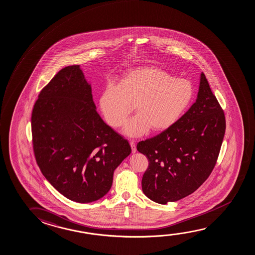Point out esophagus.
<instances>
[{
	"instance_id": "34e87169",
	"label": "esophagus",
	"mask_w": 255,
	"mask_h": 255,
	"mask_svg": "<svg viewBox=\"0 0 255 255\" xmlns=\"http://www.w3.org/2000/svg\"><path fill=\"white\" fill-rule=\"evenodd\" d=\"M129 144H130V147H131L132 152L135 153V152L137 151V148H136V144H135V142H134L133 140L129 141Z\"/></svg>"
}]
</instances>
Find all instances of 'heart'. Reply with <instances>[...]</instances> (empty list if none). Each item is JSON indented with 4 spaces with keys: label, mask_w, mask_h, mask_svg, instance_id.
Listing matches in <instances>:
<instances>
[{
    "label": "heart",
    "mask_w": 255,
    "mask_h": 255,
    "mask_svg": "<svg viewBox=\"0 0 255 255\" xmlns=\"http://www.w3.org/2000/svg\"><path fill=\"white\" fill-rule=\"evenodd\" d=\"M194 87L185 79H176L155 67L129 71L119 86L110 85L100 98V108L108 124L118 127L135 105L137 115L125 124L123 132L140 137L151 128L168 129L180 119L192 102Z\"/></svg>",
    "instance_id": "heart-1"
}]
</instances>
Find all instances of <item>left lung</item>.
I'll return each mask as SVG.
<instances>
[{"instance_id":"1","label":"left lung","mask_w":255,"mask_h":255,"mask_svg":"<svg viewBox=\"0 0 255 255\" xmlns=\"http://www.w3.org/2000/svg\"><path fill=\"white\" fill-rule=\"evenodd\" d=\"M225 132L224 111L201 73L189 110L168 129L137 144L149 161L142 178L144 195L166 204L196 191L214 168Z\"/></svg>"}]
</instances>
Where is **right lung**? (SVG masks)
<instances>
[{
    "instance_id": "add662e5",
    "label": "right lung",
    "mask_w": 255,
    "mask_h": 255,
    "mask_svg": "<svg viewBox=\"0 0 255 255\" xmlns=\"http://www.w3.org/2000/svg\"><path fill=\"white\" fill-rule=\"evenodd\" d=\"M34 153L42 174L67 199L88 203L107 194L131 148L96 111L79 65L59 71L42 89L31 115Z\"/></svg>"
}]
</instances>
